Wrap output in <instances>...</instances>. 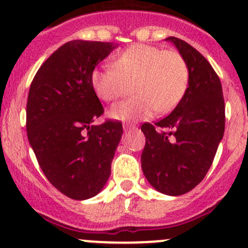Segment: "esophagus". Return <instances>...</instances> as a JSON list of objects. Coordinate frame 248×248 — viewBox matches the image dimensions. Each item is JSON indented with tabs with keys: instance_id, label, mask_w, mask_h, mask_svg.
Here are the masks:
<instances>
[{
	"instance_id": "34e87169",
	"label": "esophagus",
	"mask_w": 248,
	"mask_h": 248,
	"mask_svg": "<svg viewBox=\"0 0 248 248\" xmlns=\"http://www.w3.org/2000/svg\"><path fill=\"white\" fill-rule=\"evenodd\" d=\"M135 128H137V126H135V124H124V132H128V131H131V129H135Z\"/></svg>"
}]
</instances>
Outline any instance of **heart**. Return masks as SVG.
Returning a JSON list of instances; mask_svg holds the SVG:
<instances>
[{"mask_svg": "<svg viewBox=\"0 0 248 248\" xmlns=\"http://www.w3.org/2000/svg\"><path fill=\"white\" fill-rule=\"evenodd\" d=\"M113 67L93 70L90 84L104 102L122 97L133 85L134 97L109 109V116L120 121L150 119L157 110L169 113L178 106L189 85L186 61L174 49L135 44L117 54Z\"/></svg>", "mask_w": 248, "mask_h": 248, "instance_id": "b5f03b06", "label": "heart"}]
</instances>
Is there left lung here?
<instances>
[{"label":"left lung","mask_w":248,"mask_h":248,"mask_svg":"<svg viewBox=\"0 0 248 248\" xmlns=\"http://www.w3.org/2000/svg\"><path fill=\"white\" fill-rule=\"evenodd\" d=\"M171 41L189 67V85L173 111L160 121L144 124L141 168L150 184L170 196L186 194L202 182L212 166L225 133V100L220 78L191 45ZM166 131L159 133L155 129Z\"/></svg>","instance_id":"1"}]
</instances>
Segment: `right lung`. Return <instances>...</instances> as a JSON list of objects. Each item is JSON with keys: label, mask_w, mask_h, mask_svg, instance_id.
<instances>
[{"label": "right lung", "mask_w": 248, "mask_h": 248, "mask_svg": "<svg viewBox=\"0 0 248 248\" xmlns=\"http://www.w3.org/2000/svg\"><path fill=\"white\" fill-rule=\"evenodd\" d=\"M72 40L51 54L31 84L26 128L39 166L56 189L72 200L96 196L106 186L122 137V124L93 122L104 109L90 75L116 47Z\"/></svg>", "instance_id": "1"}]
</instances>
